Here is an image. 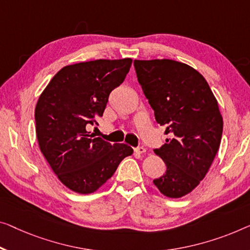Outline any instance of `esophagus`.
Instances as JSON below:
<instances>
[{
	"label": "esophagus",
	"mask_w": 250,
	"mask_h": 250,
	"mask_svg": "<svg viewBox=\"0 0 250 250\" xmlns=\"http://www.w3.org/2000/svg\"><path fill=\"white\" fill-rule=\"evenodd\" d=\"M135 152L136 154H145V152H146V148H144V147H137V148H135Z\"/></svg>",
	"instance_id": "1"
}]
</instances>
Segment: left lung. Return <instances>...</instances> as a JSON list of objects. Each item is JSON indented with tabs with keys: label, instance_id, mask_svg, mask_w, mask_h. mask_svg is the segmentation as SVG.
<instances>
[{
	"label": "left lung",
	"instance_id": "8db88e82",
	"mask_svg": "<svg viewBox=\"0 0 250 250\" xmlns=\"http://www.w3.org/2000/svg\"><path fill=\"white\" fill-rule=\"evenodd\" d=\"M138 82L169 135L154 149L166 172L154 180L164 195L177 199L194 189L206 176L220 147L223 121L218 102L201 74L172 59L133 62Z\"/></svg>",
	"mask_w": 250,
	"mask_h": 250
}]
</instances>
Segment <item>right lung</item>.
<instances>
[{"mask_svg": "<svg viewBox=\"0 0 250 250\" xmlns=\"http://www.w3.org/2000/svg\"><path fill=\"white\" fill-rule=\"evenodd\" d=\"M130 58L98 59L65 66L40 95L35 111L40 150L67 188L88 194L102 186L133 149L87 132L99 125L110 93L125 81Z\"/></svg>", "mask_w": 250, "mask_h": 250, "instance_id": "add662e5", "label": "right lung"}]
</instances>
